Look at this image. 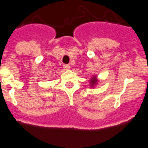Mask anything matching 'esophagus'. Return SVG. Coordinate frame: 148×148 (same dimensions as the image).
<instances>
[{"label": "esophagus", "instance_id": "obj_1", "mask_svg": "<svg viewBox=\"0 0 148 148\" xmlns=\"http://www.w3.org/2000/svg\"><path fill=\"white\" fill-rule=\"evenodd\" d=\"M63 69H64V70H69V69H70V66L67 64L63 65Z\"/></svg>", "mask_w": 148, "mask_h": 148}]
</instances>
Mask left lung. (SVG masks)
I'll list each match as a JSON object with an SVG mask.
<instances>
[{
	"mask_svg": "<svg viewBox=\"0 0 148 148\" xmlns=\"http://www.w3.org/2000/svg\"><path fill=\"white\" fill-rule=\"evenodd\" d=\"M98 82V79H97V77L96 76H94V77H91V79L90 80V87H94Z\"/></svg>",
	"mask_w": 148,
	"mask_h": 148,
	"instance_id": "8db88e82",
	"label": "left lung"
}]
</instances>
